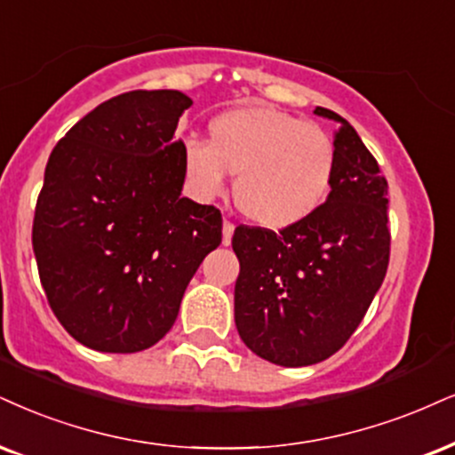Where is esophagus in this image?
Here are the masks:
<instances>
[{
    "instance_id": "esophagus-1",
    "label": "esophagus",
    "mask_w": 455,
    "mask_h": 455,
    "mask_svg": "<svg viewBox=\"0 0 455 455\" xmlns=\"http://www.w3.org/2000/svg\"><path fill=\"white\" fill-rule=\"evenodd\" d=\"M232 236H234V223L223 221V244L229 246V243H232Z\"/></svg>"
}]
</instances>
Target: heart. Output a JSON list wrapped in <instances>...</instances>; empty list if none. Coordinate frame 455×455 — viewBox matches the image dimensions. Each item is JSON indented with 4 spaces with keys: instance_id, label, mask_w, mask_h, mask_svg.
<instances>
[{
    "instance_id": "b5f03b06",
    "label": "heart",
    "mask_w": 455,
    "mask_h": 455,
    "mask_svg": "<svg viewBox=\"0 0 455 455\" xmlns=\"http://www.w3.org/2000/svg\"><path fill=\"white\" fill-rule=\"evenodd\" d=\"M211 143L188 139L183 168L202 200L226 194L236 175L238 209L257 226L284 229L327 202L338 172L333 137L316 122L270 105L223 111L209 124Z\"/></svg>"
}]
</instances>
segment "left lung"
I'll use <instances>...</instances> for the list:
<instances>
[{"label":"left lung","mask_w":455,"mask_h":455,"mask_svg":"<svg viewBox=\"0 0 455 455\" xmlns=\"http://www.w3.org/2000/svg\"><path fill=\"white\" fill-rule=\"evenodd\" d=\"M338 172L324 204L280 229L238 226L234 318L240 339L280 367L321 363L350 339L390 259L388 183L355 128L335 111Z\"/></svg>","instance_id":"1"}]
</instances>
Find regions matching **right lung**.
<instances>
[{
  "label": "right lung",
  "instance_id": "add662e5",
  "mask_svg": "<svg viewBox=\"0 0 455 455\" xmlns=\"http://www.w3.org/2000/svg\"><path fill=\"white\" fill-rule=\"evenodd\" d=\"M192 99L132 91L84 116L50 154L33 253L67 333L99 352H141L177 321L202 259L221 244V212L181 198Z\"/></svg>",
  "mask_w": 455,
  "mask_h": 455
}]
</instances>
